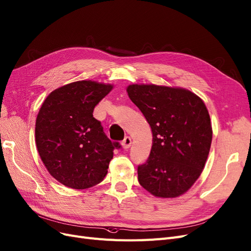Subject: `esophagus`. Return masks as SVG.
Wrapping results in <instances>:
<instances>
[{"label": "esophagus", "instance_id": "1", "mask_svg": "<svg viewBox=\"0 0 251 251\" xmlns=\"http://www.w3.org/2000/svg\"><path fill=\"white\" fill-rule=\"evenodd\" d=\"M130 146H131V138L129 136H126L122 142V147L124 148V149H128Z\"/></svg>", "mask_w": 251, "mask_h": 251}]
</instances>
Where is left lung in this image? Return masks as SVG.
<instances>
[{
    "instance_id": "left-lung-1",
    "label": "left lung",
    "mask_w": 251,
    "mask_h": 251,
    "mask_svg": "<svg viewBox=\"0 0 251 251\" xmlns=\"http://www.w3.org/2000/svg\"><path fill=\"white\" fill-rule=\"evenodd\" d=\"M129 98L149 123L153 143L138 165V182L154 197L178 198L191 188L207 161L212 125L203 101L183 88L129 85Z\"/></svg>"
}]
</instances>
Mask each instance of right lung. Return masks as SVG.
I'll return each instance as SVG.
<instances>
[{
  "label": "right lung",
  "instance_id": "1",
  "mask_svg": "<svg viewBox=\"0 0 251 251\" xmlns=\"http://www.w3.org/2000/svg\"><path fill=\"white\" fill-rule=\"evenodd\" d=\"M113 85L78 80L52 91L36 119L35 141L45 168L61 184L87 189L100 183L119 143L108 140L93 117Z\"/></svg>",
  "mask_w": 251,
  "mask_h": 251
}]
</instances>
